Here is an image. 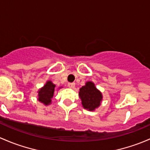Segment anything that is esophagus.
<instances>
[{"instance_id":"obj_1","label":"esophagus","mask_w":150,"mask_h":150,"mask_svg":"<svg viewBox=\"0 0 150 150\" xmlns=\"http://www.w3.org/2000/svg\"><path fill=\"white\" fill-rule=\"evenodd\" d=\"M68 87L70 88H74L75 87V83H68Z\"/></svg>"}]
</instances>
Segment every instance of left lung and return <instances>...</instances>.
<instances>
[{"label": "left lung", "instance_id": "1", "mask_svg": "<svg viewBox=\"0 0 150 150\" xmlns=\"http://www.w3.org/2000/svg\"><path fill=\"white\" fill-rule=\"evenodd\" d=\"M79 97L83 108L89 111H95L100 106L103 100L102 93L92 81L86 82V85L80 88Z\"/></svg>", "mask_w": 150, "mask_h": 150}]
</instances>
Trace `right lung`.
Returning a JSON list of instances; mask_svg holds the SVG:
<instances>
[{"instance_id":"right-lung-1","label":"right lung","mask_w":150,"mask_h":150,"mask_svg":"<svg viewBox=\"0 0 150 150\" xmlns=\"http://www.w3.org/2000/svg\"><path fill=\"white\" fill-rule=\"evenodd\" d=\"M55 85L51 80H47L43 87L39 88L38 93L37 100L45 105H50L52 103V98L54 96ZM62 88V87H59Z\"/></svg>"}]
</instances>
